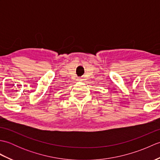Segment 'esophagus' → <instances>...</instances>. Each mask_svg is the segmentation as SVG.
<instances>
[{
	"label": "esophagus",
	"instance_id": "esophagus-1",
	"mask_svg": "<svg viewBox=\"0 0 160 160\" xmlns=\"http://www.w3.org/2000/svg\"><path fill=\"white\" fill-rule=\"evenodd\" d=\"M78 81H81V80H82V78H78Z\"/></svg>",
	"mask_w": 160,
	"mask_h": 160
}]
</instances>
